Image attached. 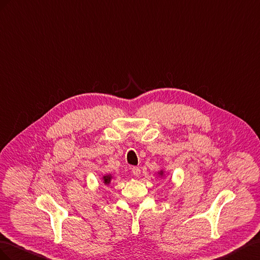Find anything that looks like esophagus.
Instances as JSON below:
<instances>
[{
  "mask_svg": "<svg viewBox=\"0 0 260 260\" xmlns=\"http://www.w3.org/2000/svg\"><path fill=\"white\" fill-rule=\"evenodd\" d=\"M132 173H133V175H135V176L138 177L140 175V169L138 167H134L132 169Z\"/></svg>",
  "mask_w": 260,
  "mask_h": 260,
  "instance_id": "34e87169",
  "label": "esophagus"
}]
</instances>
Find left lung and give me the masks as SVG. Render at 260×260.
<instances>
[{
  "label": "left lung",
  "mask_w": 260,
  "mask_h": 260,
  "mask_svg": "<svg viewBox=\"0 0 260 260\" xmlns=\"http://www.w3.org/2000/svg\"><path fill=\"white\" fill-rule=\"evenodd\" d=\"M163 174H165V171H163V170H160V171L158 172V175L162 177V176H163Z\"/></svg>",
  "instance_id": "1"
}]
</instances>
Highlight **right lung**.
<instances>
[{"label": "right lung", "instance_id": "obj_1", "mask_svg": "<svg viewBox=\"0 0 260 260\" xmlns=\"http://www.w3.org/2000/svg\"><path fill=\"white\" fill-rule=\"evenodd\" d=\"M111 181H112V175L111 174H106L102 176V182L105 185H109L111 183Z\"/></svg>", "mask_w": 260, "mask_h": 260}]
</instances>
